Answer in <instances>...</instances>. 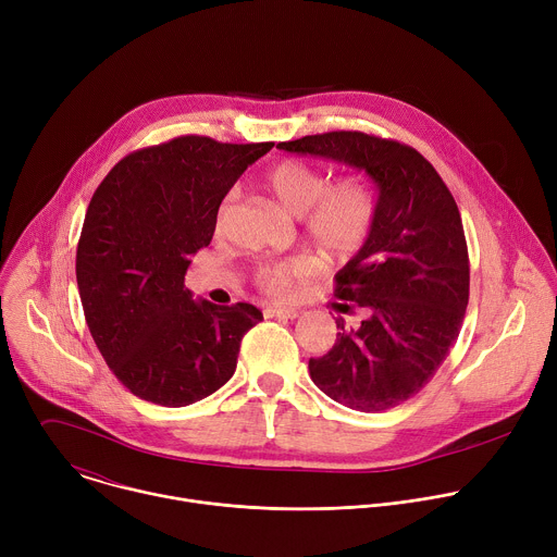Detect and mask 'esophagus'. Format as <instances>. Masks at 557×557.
Instances as JSON below:
<instances>
[{
	"instance_id": "obj_1",
	"label": "esophagus",
	"mask_w": 557,
	"mask_h": 557,
	"mask_svg": "<svg viewBox=\"0 0 557 557\" xmlns=\"http://www.w3.org/2000/svg\"><path fill=\"white\" fill-rule=\"evenodd\" d=\"M264 314L277 317V320H295V317H299V310L297 308H267Z\"/></svg>"
}]
</instances>
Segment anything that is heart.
I'll return each instance as SVG.
<instances>
[{"mask_svg":"<svg viewBox=\"0 0 557 557\" xmlns=\"http://www.w3.org/2000/svg\"><path fill=\"white\" fill-rule=\"evenodd\" d=\"M264 189L290 215H301L310 240L331 256H350L361 249L372 226L374 200L359 183L329 185L326 176L301 161H280L262 176ZM235 194L228 191L215 209L220 231L231 211ZM317 269L312 258H290L262 264L256 273L258 286L271 297H286Z\"/></svg>","mask_w":557,"mask_h":557,"instance_id":"obj_1","label":"heart"}]
</instances>
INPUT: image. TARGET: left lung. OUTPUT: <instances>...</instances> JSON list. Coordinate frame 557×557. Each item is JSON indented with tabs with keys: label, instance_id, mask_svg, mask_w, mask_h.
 <instances>
[{
	"label": "left lung",
	"instance_id": "left-lung-1",
	"mask_svg": "<svg viewBox=\"0 0 557 557\" xmlns=\"http://www.w3.org/2000/svg\"><path fill=\"white\" fill-rule=\"evenodd\" d=\"M277 147L346 163L376 185L366 243L335 275L342 308H359L361 326L346 331L339 317L335 346L308 370L346 408L401 406L436 374L465 320L469 256L456 200L430 161L389 138L326 132Z\"/></svg>",
	"mask_w": 557,
	"mask_h": 557
}]
</instances>
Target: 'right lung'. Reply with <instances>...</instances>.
I'll return each mask as SVG.
<instances>
[{
    "label": "right lung",
    "mask_w": 557,
    "mask_h": 557,
    "mask_svg": "<svg viewBox=\"0 0 557 557\" xmlns=\"http://www.w3.org/2000/svg\"><path fill=\"white\" fill-rule=\"evenodd\" d=\"M273 143L178 136L136 149L97 187L76 247V284L92 339L143 401L196 404L235 372L253 304L196 301L191 256L215 231V209Z\"/></svg>",
    "instance_id": "right-lung-1"
}]
</instances>
